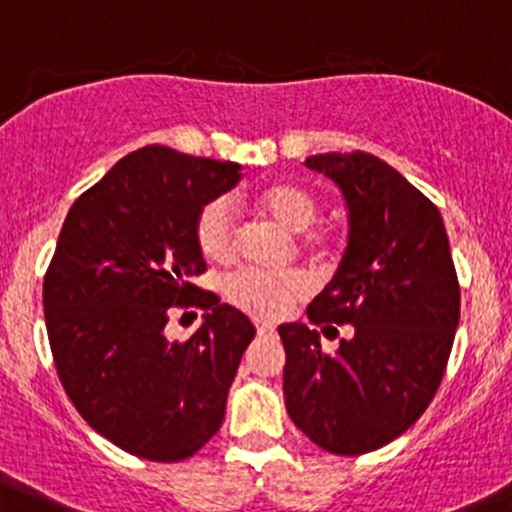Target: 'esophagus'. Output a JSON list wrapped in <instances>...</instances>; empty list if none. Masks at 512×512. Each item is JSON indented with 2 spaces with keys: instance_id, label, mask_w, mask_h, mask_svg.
<instances>
[{
  "instance_id": "1",
  "label": "esophagus",
  "mask_w": 512,
  "mask_h": 512,
  "mask_svg": "<svg viewBox=\"0 0 512 512\" xmlns=\"http://www.w3.org/2000/svg\"><path fill=\"white\" fill-rule=\"evenodd\" d=\"M255 327H257V334H260V337H270V334H275V327L267 322H255Z\"/></svg>"
}]
</instances>
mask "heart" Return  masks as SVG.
Segmentation results:
<instances>
[{
	"label": "heart",
	"mask_w": 512,
	"mask_h": 512,
	"mask_svg": "<svg viewBox=\"0 0 512 512\" xmlns=\"http://www.w3.org/2000/svg\"><path fill=\"white\" fill-rule=\"evenodd\" d=\"M252 203L260 213L270 215L275 223L287 227L289 232H299V242L304 250L322 255L329 247V237L324 232L312 230L319 215V198L297 183H272L252 193ZM235 215L232 205L225 198L210 200L198 215L195 240L200 255L213 265H227L235 257ZM307 277L302 272H280L267 275L257 270H240L225 282V297L237 309L255 319H277L292 304L309 294Z\"/></svg>",
	"instance_id": "heart-1"
}]
</instances>
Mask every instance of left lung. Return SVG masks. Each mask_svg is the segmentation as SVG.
Listing matches in <instances>:
<instances>
[{
  "label": "left lung",
  "mask_w": 512,
  "mask_h": 512,
  "mask_svg": "<svg viewBox=\"0 0 512 512\" xmlns=\"http://www.w3.org/2000/svg\"><path fill=\"white\" fill-rule=\"evenodd\" d=\"M349 210V237L309 322L352 324L334 354L317 329L282 324L285 406L319 448L359 456L409 431L441 386L461 317V289L436 205L371 153H317ZM333 327L329 328L328 324Z\"/></svg>",
  "instance_id": "8db88e82"
}]
</instances>
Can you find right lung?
Listing matches in <instances>:
<instances>
[{
    "label": "right lung",
    "instance_id": "add662e5",
    "mask_svg": "<svg viewBox=\"0 0 512 512\" xmlns=\"http://www.w3.org/2000/svg\"><path fill=\"white\" fill-rule=\"evenodd\" d=\"M242 165L146 146L79 195L44 277V319L71 404L123 451L158 463L198 453L225 418L227 391L255 327L190 285L205 270L198 215L235 188ZM206 309L185 345L167 312Z\"/></svg>",
    "mask_w": 512,
    "mask_h": 512
}]
</instances>
